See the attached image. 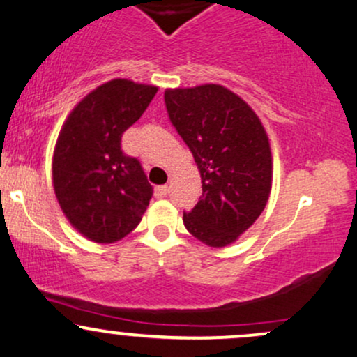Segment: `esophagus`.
<instances>
[{
	"label": "esophagus",
	"instance_id": "obj_1",
	"mask_svg": "<svg viewBox=\"0 0 357 357\" xmlns=\"http://www.w3.org/2000/svg\"><path fill=\"white\" fill-rule=\"evenodd\" d=\"M167 193H169V186H167V185L158 186V188H155V191H154L155 198H164Z\"/></svg>",
	"mask_w": 357,
	"mask_h": 357
}]
</instances>
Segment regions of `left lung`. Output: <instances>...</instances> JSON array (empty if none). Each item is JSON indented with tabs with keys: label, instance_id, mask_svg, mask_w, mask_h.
Segmentation results:
<instances>
[{
	"label": "left lung",
	"instance_id": "obj_1",
	"mask_svg": "<svg viewBox=\"0 0 357 357\" xmlns=\"http://www.w3.org/2000/svg\"><path fill=\"white\" fill-rule=\"evenodd\" d=\"M171 123L202 176V197L183 222L210 248H225L257 220L271 193L269 139L254 109L220 84L166 89Z\"/></svg>",
	"mask_w": 357,
	"mask_h": 357
}]
</instances>
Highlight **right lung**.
<instances>
[{
	"label": "right lung",
	"mask_w": 357,
	"mask_h": 357,
	"mask_svg": "<svg viewBox=\"0 0 357 357\" xmlns=\"http://www.w3.org/2000/svg\"><path fill=\"white\" fill-rule=\"evenodd\" d=\"M155 86L113 79L69 113L52 160L54 191L70 225L98 244H112L142 220L152 186L121 135L146 112Z\"/></svg>",
	"instance_id": "1"
}]
</instances>
